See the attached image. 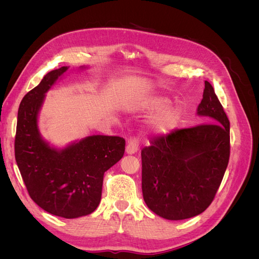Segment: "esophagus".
<instances>
[{
  "mask_svg": "<svg viewBox=\"0 0 259 259\" xmlns=\"http://www.w3.org/2000/svg\"><path fill=\"white\" fill-rule=\"evenodd\" d=\"M139 148V138L138 137H132L128 139V143L126 146V153L127 154H134L137 152Z\"/></svg>",
  "mask_w": 259,
  "mask_h": 259,
  "instance_id": "esophagus-1",
  "label": "esophagus"
}]
</instances>
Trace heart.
I'll return each mask as SVG.
<instances>
[{
	"mask_svg": "<svg viewBox=\"0 0 259 259\" xmlns=\"http://www.w3.org/2000/svg\"><path fill=\"white\" fill-rule=\"evenodd\" d=\"M169 100L165 97L155 96L142 99L139 107L149 112H156L149 122V128L154 135L163 136L173 132L180 121L182 111L177 106H168Z\"/></svg>",
	"mask_w": 259,
	"mask_h": 259,
	"instance_id": "1",
	"label": "heart"
}]
</instances>
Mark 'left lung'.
<instances>
[{"label": "left lung", "instance_id": "obj_1", "mask_svg": "<svg viewBox=\"0 0 259 259\" xmlns=\"http://www.w3.org/2000/svg\"><path fill=\"white\" fill-rule=\"evenodd\" d=\"M197 113L208 123L174 130L142 150L144 200L153 213L169 221L203 213L228 166L230 123L207 81Z\"/></svg>", "mask_w": 259, "mask_h": 259}]
</instances>
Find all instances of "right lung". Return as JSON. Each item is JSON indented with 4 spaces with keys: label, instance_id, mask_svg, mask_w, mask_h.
<instances>
[{
    "label": "right lung",
    "instance_id": "1",
    "mask_svg": "<svg viewBox=\"0 0 259 259\" xmlns=\"http://www.w3.org/2000/svg\"><path fill=\"white\" fill-rule=\"evenodd\" d=\"M68 70L46 74L22 98L15 137V159L30 198L50 214L64 218L89 215L99 205L104 174L125 151L119 136L93 135L57 150L42 139L37 114L45 93Z\"/></svg>",
    "mask_w": 259,
    "mask_h": 259
}]
</instances>
